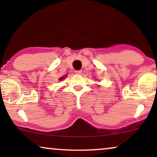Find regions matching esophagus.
<instances>
[{
	"instance_id": "esophagus-1",
	"label": "esophagus",
	"mask_w": 157,
	"mask_h": 157,
	"mask_svg": "<svg viewBox=\"0 0 157 157\" xmlns=\"http://www.w3.org/2000/svg\"><path fill=\"white\" fill-rule=\"evenodd\" d=\"M81 73H82V71H81V70L76 71H75V74H77V75H81Z\"/></svg>"
}]
</instances>
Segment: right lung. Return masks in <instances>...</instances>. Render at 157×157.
I'll return each instance as SVG.
<instances>
[{"instance_id":"right-lung-1","label":"right lung","mask_w":157,"mask_h":157,"mask_svg":"<svg viewBox=\"0 0 157 157\" xmlns=\"http://www.w3.org/2000/svg\"><path fill=\"white\" fill-rule=\"evenodd\" d=\"M64 78H65V76H62L61 78H59V81H61V80H63V79H64Z\"/></svg>"}]
</instances>
